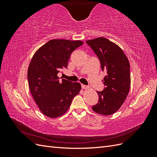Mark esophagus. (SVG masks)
<instances>
[{
  "label": "esophagus",
  "instance_id": "esophagus-1",
  "mask_svg": "<svg viewBox=\"0 0 157 157\" xmlns=\"http://www.w3.org/2000/svg\"><path fill=\"white\" fill-rule=\"evenodd\" d=\"M82 88L85 90V89H88L89 88V86H86V85H84V84H82Z\"/></svg>",
  "mask_w": 157,
  "mask_h": 157
}]
</instances>
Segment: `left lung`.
Segmentation results:
<instances>
[{
	"mask_svg": "<svg viewBox=\"0 0 157 157\" xmlns=\"http://www.w3.org/2000/svg\"><path fill=\"white\" fill-rule=\"evenodd\" d=\"M86 42L98 57L102 71L107 73L102 80L105 87L101 92L97 91L99 101L92 109L102 115H112L121 108L129 92V61L119 46L105 38Z\"/></svg>",
	"mask_w": 157,
	"mask_h": 157,
	"instance_id": "left-lung-1",
	"label": "left lung"
}]
</instances>
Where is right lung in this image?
Here are the masks:
<instances>
[{
	"mask_svg": "<svg viewBox=\"0 0 157 157\" xmlns=\"http://www.w3.org/2000/svg\"><path fill=\"white\" fill-rule=\"evenodd\" d=\"M83 43L52 39L33 55L27 71L28 83L35 103L46 117L56 118L65 114L81 90L79 82L59 80L58 73L67 68L71 53Z\"/></svg>",
	"mask_w": 157,
	"mask_h": 157,
	"instance_id": "right-lung-1",
	"label": "right lung"
}]
</instances>
